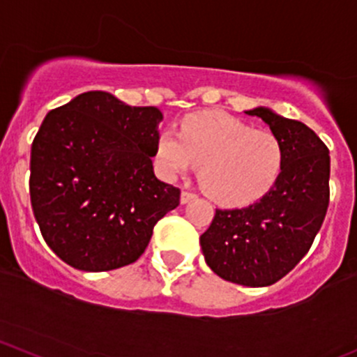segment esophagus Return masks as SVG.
<instances>
[{
  "label": "esophagus",
  "mask_w": 357,
  "mask_h": 357,
  "mask_svg": "<svg viewBox=\"0 0 357 357\" xmlns=\"http://www.w3.org/2000/svg\"><path fill=\"white\" fill-rule=\"evenodd\" d=\"M193 198H197V195L191 193V191H181V204H188Z\"/></svg>",
  "instance_id": "34e87169"
}]
</instances>
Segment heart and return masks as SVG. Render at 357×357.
I'll use <instances>...</instances> for the list:
<instances>
[{"instance_id": "b5f03b06", "label": "heart", "mask_w": 357, "mask_h": 357, "mask_svg": "<svg viewBox=\"0 0 357 357\" xmlns=\"http://www.w3.org/2000/svg\"><path fill=\"white\" fill-rule=\"evenodd\" d=\"M155 164L169 179L200 167V185L213 202L246 205L267 195L284 167V145L277 135L255 130L222 112L188 116L155 142Z\"/></svg>"}]
</instances>
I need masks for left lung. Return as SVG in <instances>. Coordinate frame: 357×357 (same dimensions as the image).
Segmentation results:
<instances>
[{
  "label": "left lung",
  "mask_w": 357,
  "mask_h": 357,
  "mask_svg": "<svg viewBox=\"0 0 357 357\" xmlns=\"http://www.w3.org/2000/svg\"><path fill=\"white\" fill-rule=\"evenodd\" d=\"M284 145L280 178L267 195L243 208L215 210L200 236L205 261L229 282L272 286L301 261L328 208V149L305 123L255 107Z\"/></svg>",
  "instance_id": "left-lung-1"
}]
</instances>
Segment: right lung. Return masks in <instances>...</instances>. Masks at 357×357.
<instances>
[{"label":"right lung","instance_id":"1","mask_svg":"<svg viewBox=\"0 0 357 357\" xmlns=\"http://www.w3.org/2000/svg\"><path fill=\"white\" fill-rule=\"evenodd\" d=\"M162 112L90 90L47 112L30 152V202L65 264L106 272L133 264L179 190L153 174Z\"/></svg>","mask_w":357,"mask_h":357}]
</instances>
